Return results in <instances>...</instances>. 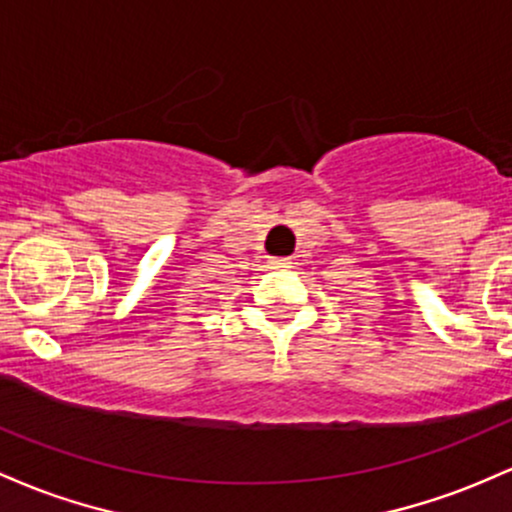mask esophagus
Wrapping results in <instances>:
<instances>
[{"label": "esophagus", "instance_id": "esophagus-1", "mask_svg": "<svg viewBox=\"0 0 512 512\" xmlns=\"http://www.w3.org/2000/svg\"><path fill=\"white\" fill-rule=\"evenodd\" d=\"M290 258H271V266L278 268V271H283V268H290Z\"/></svg>", "mask_w": 512, "mask_h": 512}]
</instances>
